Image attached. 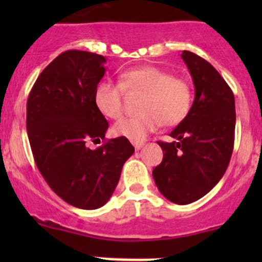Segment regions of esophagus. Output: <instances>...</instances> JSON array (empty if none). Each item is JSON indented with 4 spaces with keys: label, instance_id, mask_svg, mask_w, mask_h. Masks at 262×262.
<instances>
[{
    "label": "esophagus",
    "instance_id": "34e87169",
    "mask_svg": "<svg viewBox=\"0 0 262 262\" xmlns=\"http://www.w3.org/2000/svg\"><path fill=\"white\" fill-rule=\"evenodd\" d=\"M133 146H134V148H136V150H139L142 147L144 146V144L143 143H138V142H134Z\"/></svg>",
    "mask_w": 262,
    "mask_h": 262
}]
</instances>
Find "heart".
Returning <instances> with one entry per match:
<instances>
[{"label": "heart", "instance_id": "1", "mask_svg": "<svg viewBox=\"0 0 262 262\" xmlns=\"http://www.w3.org/2000/svg\"><path fill=\"white\" fill-rule=\"evenodd\" d=\"M144 94L139 104V116L118 121L113 128L116 137L132 142H143L147 136L157 130L162 123L167 126L180 124L190 112L192 91L182 78L158 67H139L125 71L120 76V84L101 82L95 91V104L102 115L109 119L121 118L124 113V92Z\"/></svg>", "mask_w": 262, "mask_h": 262}]
</instances>
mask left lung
<instances>
[{"label":"left lung","mask_w":262,"mask_h":262,"mask_svg":"<svg viewBox=\"0 0 262 262\" xmlns=\"http://www.w3.org/2000/svg\"><path fill=\"white\" fill-rule=\"evenodd\" d=\"M181 58L194 82V102L171 132L175 141L158 142L163 160L152 175L166 199L185 205L208 194L223 178L233 152L236 110L233 92L209 62L187 50Z\"/></svg>","instance_id":"1"}]
</instances>
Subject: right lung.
I'll return each instance as SVG.
<instances>
[{
    "label": "right lung",
    "instance_id": "1",
    "mask_svg": "<svg viewBox=\"0 0 262 262\" xmlns=\"http://www.w3.org/2000/svg\"><path fill=\"white\" fill-rule=\"evenodd\" d=\"M105 57L67 50L50 62L34 83L26 105V129L34 160L50 189L80 209H97L112 198L134 147L125 138L96 149L109 124L95 104Z\"/></svg>",
    "mask_w": 262,
    "mask_h": 262
}]
</instances>
